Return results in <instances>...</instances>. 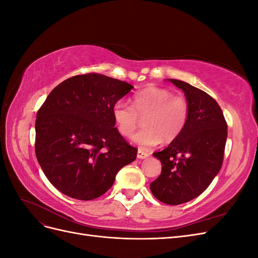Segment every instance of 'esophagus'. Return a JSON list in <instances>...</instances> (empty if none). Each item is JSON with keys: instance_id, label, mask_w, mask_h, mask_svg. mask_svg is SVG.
I'll use <instances>...</instances> for the list:
<instances>
[{"instance_id": "esophagus-1", "label": "esophagus", "mask_w": 258, "mask_h": 258, "mask_svg": "<svg viewBox=\"0 0 258 258\" xmlns=\"http://www.w3.org/2000/svg\"><path fill=\"white\" fill-rule=\"evenodd\" d=\"M148 157V154L146 152H143L142 150L138 151V158L139 159H145Z\"/></svg>"}]
</instances>
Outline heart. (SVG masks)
Instances as JSON below:
<instances>
[{
  "mask_svg": "<svg viewBox=\"0 0 258 258\" xmlns=\"http://www.w3.org/2000/svg\"><path fill=\"white\" fill-rule=\"evenodd\" d=\"M113 117L119 134L130 138L144 118V126L134 137L142 150L159 144L162 139L173 141L188 121L189 102L183 95L162 87H148L138 92L132 105L118 101L113 106Z\"/></svg>",
  "mask_w": 258,
  "mask_h": 258,
  "instance_id": "1",
  "label": "heart"
}]
</instances>
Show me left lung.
<instances>
[{
	"instance_id": "1",
	"label": "left lung",
	"mask_w": 258,
	"mask_h": 258,
	"mask_svg": "<svg viewBox=\"0 0 258 258\" xmlns=\"http://www.w3.org/2000/svg\"><path fill=\"white\" fill-rule=\"evenodd\" d=\"M189 102V117L183 132L154 153L161 161V173L151 183L159 201L177 206L204 192L220 172L227 139V122L221 106L207 92L185 82L170 80Z\"/></svg>"
}]
</instances>
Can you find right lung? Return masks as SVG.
I'll list each match as a JSON object with an SVG mask.
<instances>
[{
  "label": "right lung",
  "mask_w": 258,
  "mask_h": 258,
  "mask_svg": "<svg viewBox=\"0 0 258 258\" xmlns=\"http://www.w3.org/2000/svg\"><path fill=\"white\" fill-rule=\"evenodd\" d=\"M134 88L99 73L70 77L37 111L35 155L49 182L67 196L92 200L111 188L138 150L115 128L114 104Z\"/></svg>",
  "instance_id": "right-lung-1"
}]
</instances>
